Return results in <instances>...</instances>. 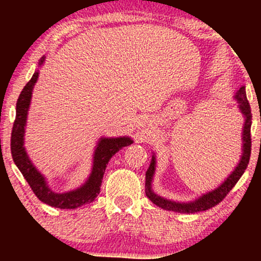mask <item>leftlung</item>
<instances>
[{
	"label": "left lung",
	"mask_w": 261,
	"mask_h": 261,
	"mask_svg": "<svg viewBox=\"0 0 261 261\" xmlns=\"http://www.w3.org/2000/svg\"><path fill=\"white\" fill-rule=\"evenodd\" d=\"M234 98L239 104V110L244 116V126L243 134H242V141H243V149H242V157L239 163L237 164L236 169L228 175V178L224 180L220 187L215 189V190L208 191V193L203 194L195 201L191 202H175L172 200H167L164 197H161L154 191L152 190V179L155 170V158L152 155L151 164H149L147 172H146V195L154 205L158 207L168 210V211L180 212V214H195V212L206 211V210L214 207L217 203H220L226 197L227 194L232 190L233 187L238 182L241 176L247 169L248 163L250 160V152H251V136H250V127H251V110L249 101L247 99V94H245V87L242 86L239 91L236 93Z\"/></svg>",
	"instance_id": "obj_1"
}]
</instances>
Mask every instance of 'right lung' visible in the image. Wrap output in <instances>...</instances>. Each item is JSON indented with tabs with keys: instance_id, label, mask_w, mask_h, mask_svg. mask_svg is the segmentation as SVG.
Wrapping results in <instances>:
<instances>
[{
	"instance_id": "obj_1",
	"label": "right lung",
	"mask_w": 261,
	"mask_h": 261,
	"mask_svg": "<svg viewBox=\"0 0 261 261\" xmlns=\"http://www.w3.org/2000/svg\"><path fill=\"white\" fill-rule=\"evenodd\" d=\"M45 58L40 59L39 66L44 64ZM39 72L37 71L28 83L20 92L19 98L16 106V120H14L13 128L11 136V153L14 163L20 170L28 184L31 185L33 193L37 195L40 201L46 205L58 208H77L80 206L94 201L100 191L101 180H103L104 172H106L108 162L119 149L133 143L130 137H115V139H107L101 137L98 141L95 147L94 155H93V168L89 178L82 187L67 193H54L49 188L44 175L33 166L24 148V130L27 124V115L31 106L32 92L37 82Z\"/></svg>"
}]
</instances>
